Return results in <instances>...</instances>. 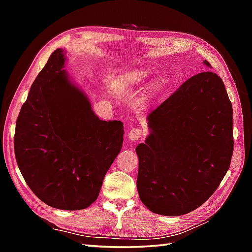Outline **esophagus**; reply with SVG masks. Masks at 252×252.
Masks as SVG:
<instances>
[{
    "label": "esophagus",
    "instance_id": "obj_1",
    "mask_svg": "<svg viewBox=\"0 0 252 252\" xmlns=\"http://www.w3.org/2000/svg\"><path fill=\"white\" fill-rule=\"evenodd\" d=\"M143 135V131L142 129H138V127H132V129L127 133V137H129V140L132 142H135L138 141Z\"/></svg>",
    "mask_w": 252,
    "mask_h": 252
}]
</instances>
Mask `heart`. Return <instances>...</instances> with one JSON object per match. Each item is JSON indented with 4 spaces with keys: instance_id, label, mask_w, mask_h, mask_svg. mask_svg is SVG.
<instances>
[{
    "instance_id": "b5f03b06",
    "label": "heart",
    "mask_w": 252,
    "mask_h": 252,
    "mask_svg": "<svg viewBox=\"0 0 252 252\" xmlns=\"http://www.w3.org/2000/svg\"><path fill=\"white\" fill-rule=\"evenodd\" d=\"M143 79V77L141 76V74L138 73H133L130 76V78L127 79V82H129L130 84H135V83H138L141 82V80Z\"/></svg>"
}]
</instances>
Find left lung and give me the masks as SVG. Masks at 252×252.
Wrapping results in <instances>:
<instances>
[{
  "label": "left lung",
  "mask_w": 252,
  "mask_h": 252,
  "mask_svg": "<svg viewBox=\"0 0 252 252\" xmlns=\"http://www.w3.org/2000/svg\"><path fill=\"white\" fill-rule=\"evenodd\" d=\"M147 119L151 134L135 149L138 195L157 215H186L211 197L231 164L233 107L222 79L212 71L189 78Z\"/></svg>",
  "instance_id": "1"
}]
</instances>
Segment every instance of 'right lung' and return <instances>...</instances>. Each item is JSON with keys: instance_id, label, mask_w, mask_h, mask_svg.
Returning a JSON list of instances; mask_svg holds the SVG:
<instances>
[{"instance_id": "add662e5", "label": "right lung", "mask_w": 252, "mask_h": 252, "mask_svg": "<svg viewBox=\"0 0 252 252\" xmlns=\"http://www.w3.org/2000/svg\"><path fill=\"white\" fill-rule=\"evenodd\" d=\"M63 63V51L57 49L32 83L16 121L14 149L39 199L61 210H81L97 199L121 151L123 123L99 120Z\"/></svg>"}]
</instances>
